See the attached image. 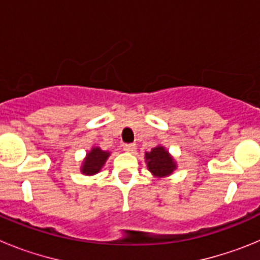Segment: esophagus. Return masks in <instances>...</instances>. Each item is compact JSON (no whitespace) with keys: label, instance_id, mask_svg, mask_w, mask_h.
<instances>
[{"label":"esophagus","instance_id":"34e87169","mask_svg":"<svg viewBox=\"0 0 260 260\" xmlns=\"http://www.w3.org/2000/svg\"><path fill=\"white\" fill-rule=\"evenodd\" d=\"M123 150H125L126 152H134V151L137 150V147L133 143H126L123 144Z\"/></svg>","mask_w":260,"mask_h":260}]
</instances>
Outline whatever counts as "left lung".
<instances>
[{
    "label": "left lung",
    "mask_w": 260,
    "mask_h": 260,
    "mask_svg": "<svg viewBox=\"0 0 260 260\" xmlns=\"http://www.w3.org/2000/svg\"><path fill=\"white\" fill-rule=\"evenodd\" d=\"M144 158H146L148 171L157 178L169 176L177 168L174 158L162 146H157L152 148L150 152H146Z\"/></svg>",
    "instance_id": "obj_1"
}]
</instances>
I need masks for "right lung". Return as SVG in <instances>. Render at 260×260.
Returning <instances> with one entry per match:
<instances>
[{
  "label": "right lung",
  "instance_id": "1",
  "mask_svg": "<svg viewBox=\"0 0 260 260\" xmlns=\"http://www.w3.org/2000/svg\"><path fill=\"white\" fill-rule=\"evenodd\" d=\"M110 152L103 151L100 147H92V150L88 151L86 158L83 160V164L80 167V172L86 176H93L102 171L104 167L107 158L109 157Z\"/></svg>",
  "mask_w": 260,
  "mask_h": 260
}]
</instances>
